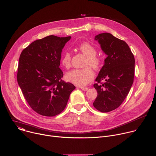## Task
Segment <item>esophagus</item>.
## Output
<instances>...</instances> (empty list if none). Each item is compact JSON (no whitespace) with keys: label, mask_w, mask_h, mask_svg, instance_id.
<instances>
[{"label":"esophagus","mask_w":156,"mask_h":156,"mask_svg":"<svg viewBox=\"0 0 156 156\" xmlns=\"http://www.w3.org/2000/svg\"><path fill=\"white\" fill-rule=\"evenodd\" d=\"M80 88L83 91H86L88 90V87H81Z\"/></svg>","instance_id":"34e87169"}]
</instances>
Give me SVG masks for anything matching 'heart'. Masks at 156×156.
<instances>
[{"mask_svg":"<svg viewBox=\"0 0 156 156\" xmlns=\"http://www.w3.org/2000/svg\"><path fill=\"white\" fill-rule=\"evenodd\" d=\"M79 49L87 57L84 66L87 67L82 69H74L66 73L65 77L66 80L69 82L75 85L82 86L91 82L94 76L93 70L88 66H91L95 70L99 69L102 65V59L96 55L98 53L96 48L90 43H82L79 47ZM60 63L66 69L70 67L72 63L71 54L70 52H65L63 54L60 59Z\"/></svg>","mask_w":156,"mask_h":156,"instance_id":"b5f03b06","label":"heart"}]
</instances>
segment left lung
Returning a JSON list of instances; mask_svg holds the SVG:
<instances>
[{"instance_id":"left-lung-1","label":"left lung","mask_w":156,"mask_h":156,"mask_svg":"<svg viewBox=\"0 0 156 156\" xmlns=\"http://www.w3.org/2000/svg\"><path fill=\"white\" fill-rule=\"evenodd\" d=\"M95 39L107 57L94 84L98 96L93 105L101 112H108L118 108L129 92L134 80L135 57L124 41L110 33L99 34Z\"/></svg>"}]
</instances>
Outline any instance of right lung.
I'll return each mask as SVG.
<instances>
[{
  "instance_id": "add662e5",
  "label": "right lung",
  "mask_w": 156,
  "mask_h": 156,
  "mask_svg": "<svg viewBox=\"0 0 156 156\" xmlns=\"http://www.w3.org/2000/svg\"><path fill=\"white\" fill-rule=\"evenodd\" d=\"M70 38L51 35L34 41L20 54L17 81L28 104L39 115L60 114L75 89L62 79L59 68L62 49Z\"/></svg>"
}]
</instances>
